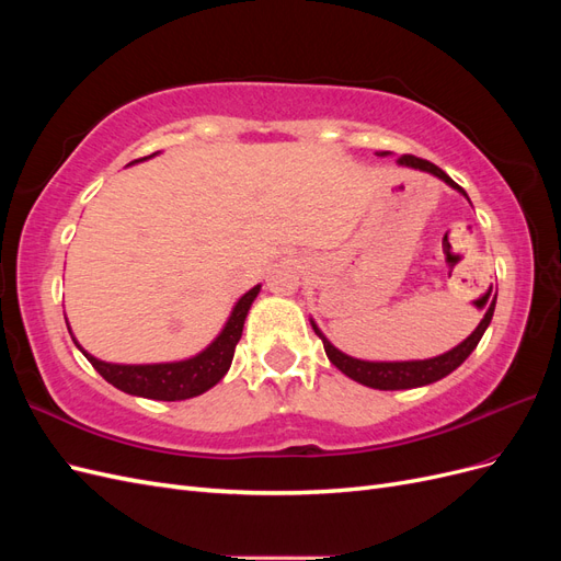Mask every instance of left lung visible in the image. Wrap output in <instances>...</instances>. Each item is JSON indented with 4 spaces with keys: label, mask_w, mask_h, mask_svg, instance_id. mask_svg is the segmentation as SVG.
<instances>
[{
    "label": "left lung",
    "mask_w": 561,
    "mask_h": 561,
    "mask_svg": "<svg viewBox=\"0 0 561 561\" xmlns=\"http://www.w3.org/2000/svg\"><path fill=\"white\" fill-rule=\"evenodd\" d=\"M377 157H388V151H377ZM400 165H407V168H416V171H423V173H431L435 178H439L443 182H447L451 190H456L458 194H463L468 198V194L458 186L443 168H437L435 163L426 161V159H419V157H412V154H404L398 159ZM470 201V198H468ZM496 295L499 293H491V287L486 290V297L482 299L484 304L489 301V309L484 313V318L480 320V325L472 330V334L468 339H463L461 344L454 346L451 351L443 353V355H435V358H428V360H393V363H386V360H360V358H353V355H346L339 351L336 346L330 344V339L320 332V328L313 322L311 318V328L313 332L322 339V346H325V353L330 363L342 369L344 375L353 381H358L363 386H369V388H379V390H402V388H419V386H428L433 381H439L445 379L447 375H451V371L463 365V360L468 358V355L474 351V346L480 344V339L484 334V330L489 328L491 318H494V309H496Z\"/></svg>",
    "instance_id": "left-lung-1"
}]
</instances>
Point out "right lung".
<instances>
[{
  "mask_svg": "<svg viewBox=\"0 0 561 561\" xmlns=\"http://www.w3.org/2000/svg\"><path fill=\"white\" fill-rule=\"evenodd\" d=\"M157 154H149L138 161H147ZM138 161H133V163H138ZM260 290H262V285H254L252 290H248L239 301H236L222 332H219L201 353L192 355V358H186V360L151 363V365H116V363L98 360L95 355L81 348V344L75 336L72 339H75L77 348L87 355V360L95 367L98 375L103 377L107 383H112L114 388L124 390V393H128V396L149 398V400H168V402L196 398L201 393H206L208 388H213L229 371L236 344H239V339L243 334L248 311L252 307L254 297L260 295ZM70 334H72V330H70Z\"/></svg>",
  "mask_w": 561,
  "mask_h": 561,
  "instance_id": "right-lung-1",
  "label": "right lung"
}]
</instances>
